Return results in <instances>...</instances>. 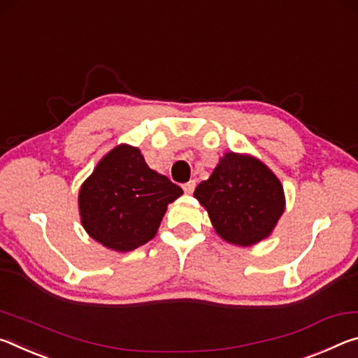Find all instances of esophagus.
I'll use <instances>...</instances> for the list:
<instances>
[{
    "label": "esophagus",
    "instance_id": "1",
    "mask_svg": "<svg viewBox=\"0 0 358 358\" xmlns=\"http://www.w3.org/2000/svg\"><path fill=\"white\" fill-rule=\"evenodd\" d=\"M195 187H196V182H195V180H189V182L182 185V189H184V192H185V193H192L193 190H195Z\"/></svg>",
    "mask_w": 358,
    "mask_h": 358
}]
</instances>
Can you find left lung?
Returning a JSON list of instances; mask_svg holds the SVG:
<instances>
[{
	"label": "left lung",
	"mask_w": 358,
	"mask_h": 358,
	"mask_svg": "<svg viewBox=\"0 0 358 358\" xmlns=\"http://www.w3.org/2000/svg\"><path fill=\"white\" fill-rule=\"evenodd\" d=\"M193 196L227 243L252 245L268 238L284 213L280 180L255 157L227 152Z\"/></svg>",
	"instance_id": "1"
}]
</instances>
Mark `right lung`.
<instances>
[{"label":"right lung","instance_id":"obj_1","mask_svg":"<svg viewBox=\"0 0 358 358\" xmlns=\"http://www.w3.org/2000/svg\"><path fill=\"white\" fill-rule=\"evenodd\" d=\"M182 193L166 176L148 166L138 148L120 144L82 184L80 222L104 248L130 252L155 236L168 204Z\"/></svg>","mask_w":358,"mask_h":358}]
</instances>
